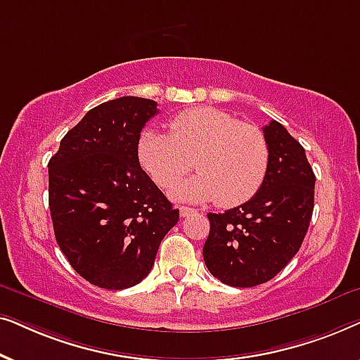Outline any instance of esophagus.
<instances>
[{
    "mask_svg": "<svg viewBox=\"0 0 360 360\" xmlns=\"http://www.w3.org/2000/svg\"><path fill=\"white\" fill-rule=\"evenodd\" d=\"M196 211L193 208H188V206H180V216L181 218H186V216L195 214Z\"/></svg>",
    "mask_w": 360,
    "mask_h": 360,
    "instance_id": "obj_1",
    "label": "esophagus"
}]
</instances>
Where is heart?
Listing matches in <instances>:
<instances>
[{
	"label": "heart",
	"mask_w": 360,
	"mask_h": 360,
	"mask_svg": "<svg viewBox=\"0 0 360 360\" xmlns=\"http://www.w3.org/2000/svg\"><path fill=\"white\" fill-rule=\"evenodd\" d=\"M170 134L154 127L141 132L137 159L160 188L172 190L195 164L200 176L174 190L180 201L218 200L221 206L249 201L262 186L269 167L264 132L229 112L201 106L169 122Z\"/></svg>",
	"instance_id": "heart-1"
}]
</instances>
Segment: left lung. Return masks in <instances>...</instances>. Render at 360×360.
Here are the masks:
<instances>
[{"mask_svg":"<svg viewBox=\"0 0 360 360\" xmlns=\"http://www.w3.org/2000/svg\"><path fill=\"white\" fill-rule=\"evenodd\" d=\"M269 167L249 201L210 213L203 259L213 277L249 288L274 278L302 248L314 206L311 165L302 144L278 121L264 127Z\"/></svg>","mask_w":360,"mask_h":360,"instance_id":"8db88e82","label":"left lung"}]
</instances>
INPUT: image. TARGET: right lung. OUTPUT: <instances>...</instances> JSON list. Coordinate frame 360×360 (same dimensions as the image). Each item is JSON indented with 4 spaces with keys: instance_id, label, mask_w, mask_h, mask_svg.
Segmentation results:
<instances>
[{
    "instance_id": "1",
    "label": "right lung",
    "mask_w": 360,
    "mask_h": 360,
    "mask_svg": "<svg viewBox=\"0 0 360 360\" xmlns=\"http://www.w3.org/2000/svg\"><path fill=\"white\" fill-rule=\"evenodd\" d=\"M154 100L101 103L63 136L49 160V208L58 248L78 275L106 290L134 287L149 275L179 210L137 159Z\"/></svg>"
}]
</instances>
